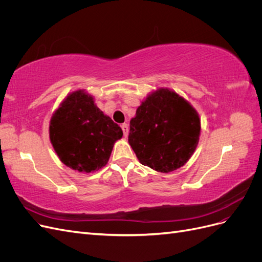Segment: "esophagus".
Listing matches in <instances>:
<instances>
[{"mask_svg":"<svg viewBox=\"0 0 262 262\" xmlns=\"http://www.w3.org/2000/svg\"><path fill=\"white\" fill-rule=\"evenodd\" d=\"M121 129L123 131V136L124 137L128 136V133H129V125H128V123H122L121 124Z\"/></svg>","mask_w":262,"mask_h":262,"instance_id":"1","label":"esophagus"}]
</instances>
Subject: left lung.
I'll list each match as a JSON object with an SVG mask.
<instances>
[{"mask_svg": "<svg viewBox=\"0 0 262 262\" xmlns=\"http://www.w3.org/2000/svg\"><path fill=\"white\" fill-rule=\"evenodd\" d=\"M200 118L173 91L149 94L130 121L129 144L140 163L160 172L184 166L199 142Z\"/></svg>", "mask_w": 262, "mask_h": 262, "instance_id": "8db88e82", "label": "left lung"}]
</instances>
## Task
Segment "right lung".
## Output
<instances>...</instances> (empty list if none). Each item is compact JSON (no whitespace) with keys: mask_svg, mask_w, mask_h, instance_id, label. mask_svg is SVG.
Segmentation results:
<instances>
[{"mask_svg":"<svg viewBox=\"0 0 262 262\" xmlns=\"http://www.w3.org/2000/svg\"><path fill=\"white\" fill-rule=\"evenodd\" d=\"M50 141L60 161L77 171L91 172L108 163L120 126L94 104L84 91L71 93L53 114Z\"/></svg>","mask_w":262,"mask_h":262,"instance_id":"1","label":"right lung"}]
</instances>
